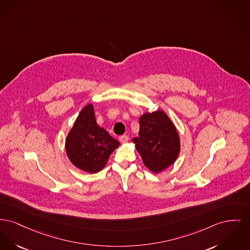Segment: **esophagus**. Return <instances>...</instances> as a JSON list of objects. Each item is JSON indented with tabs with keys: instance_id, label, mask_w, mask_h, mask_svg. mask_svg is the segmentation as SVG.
Segmentation results:
<instances>
[{
	"instance_id": "1",
	"label": "esophagus",
	"mask_w": 250,
	"mask_h": 250,
	"mask_svg": "<svg viewBox=\"0 0 250 250\" xmlns=\"http://www.w3.org/2000/svg\"><path fill=\"white\" fill-rule=\"evenodd\" d=\"M119 140H120V142H121L122 144H125V143L128 142L129 137H128L127 135H123V136H121V137L119 138Z\"/></svg>"
}]
</instances>
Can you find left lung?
I'll return each mask as SVG.
<instances>
[{
    "mask_svg": "<svg viewBox=\"0 0 250 250\" xmlns=\"http://www.w3.org/2000/svg\"><path fill=\"white\" fill-rule=\"evenodd\" d=\"M139 122V137L133 139V144L147 169L159 174L179 155L180 139L176 125L162 109L144 113Z\"/></svg>",
    "mask_w": 250,
    "mask_h": 250,
    "instance_id": "8db88e82",
    "label": "left lung"
}]
</instances>
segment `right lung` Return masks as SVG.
Here are the masks:
<instances>
[{"instance_id":"add662e5","label":"right lung","mask_w":250,"mask_h":250,"mask_svg":"<svg viewBox=\"0 0 250 250\" xmlns=\"http://www.w3.org/2000/svg\"><path fill=\"white\" fill-rule=\"evenodd\" d=\"M119 146L117 140L97 125L92 104L82 108L65 141L70 162L89 174L100 172Z\"/></svg>"}]
</instances>
